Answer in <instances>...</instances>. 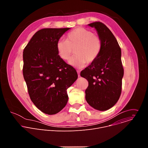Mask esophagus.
Listing matches in <instances>:
<instances>
[{"label":"esophagus","mask_w":148,"mask_h":148,"mask_svg":"<svg viewBox=\"0 0 148 148\" xmlns=\"http://www.w3.org/2000/svg\"><path fill=\"white\" fill-rule=\"evenodd\" d=\"M77 73H78V76L80 77V71H77Z\"/></svg>","instance_id":"esophagus-1"}]
</instances>
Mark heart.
I'll return each mask as SVG.
<instances>
[{"label":"heart","mask_w":148,"mask_h":148,"mask_svg":"<svg viewBox=\"0 0 148 148\" xmlns=\"http://www.w3.org/2000/svg\"><path fill=\"white\" fill-rule=\"evenodd\" d=\"M56 49L58 56L64 61L70 59L74 50L75 55L70 60V64L82 68L87 62L91 64L98 59L102 50V43L92 31L78 27L68 34L67 40H58Z\"/></svg>","instance_id":"obj_1"}]
</instances>
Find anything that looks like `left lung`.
<instances>
[{"label": "left lung", "mask_w": 148, "mask_h": 148, "mask_svg": "<svg viewBox=\"0 0 148 148\" xmlns=\"http://www.w3.org/2000/svg\"><path fill=\"white\" fill-rule=\"evenodd\" d=\"M88 26L97 30L102 50L98 59L80 75L88 81L85 91L88 103L95 110L106 111L117 102L121 94L123 76L121 50L112 33L103 23L95 22Z\"/></svg>", "instance_id": "8db88e82"}]
</instances>
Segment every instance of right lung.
<instances>
[{"instance_id":"obj_1","label":"right lung","mask_w":148,"mask_h":148,"mask_svg":"<svg viewBox=\"0 0 148 148\" xmlns=\"http://www.w3.org/2000/svg\"><path fill=\"white\" fill-rule=\"evenodd\" d=\"M70 28H46L37 31L23 51V74L30 98L41 112L54 115L65 107L67 90L78 74L60 58L56 45Z\"/></svg>"}]
</instances>
